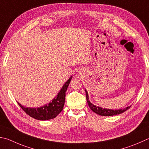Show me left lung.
<instances>
[{"mask_svg": "<svg viewBox=\"0 0 149 149\" xmlns=\"http://www.w3.org/2000/svg\"><path fill=\"white\" fill-rule=\"evenodd\" d=\"M85 93H86V100H87V103L89 107L91 108V109L93 111V112H94L96 114H98L99 115L101 116H113V115H117L118 114H120V113H123V112L126 111V110L129 109L130 108V106H129L128 107L125 108L124 109H118V110H113V109H103L102 107H100L98 106H96V105H93L91 102L89 101L88 100V93L85 90Z\"/></svg>", "mask_w": 149, "mask_h": 149, "instance_id": "1", "label": "left lung"}]
</instances>
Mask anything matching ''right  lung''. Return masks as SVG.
<instances>
[{
  "mask_svg": "<svg viewBox=\"0 0 149 149\" xmlns=\"http://www.w3.org/2000/svg\"><path fill=\"white\" fill-rule=\"evenodd\" d=\"M71 79L72 77L63 85L56 98L48 104L36 108L25 107L23 105H21L19 103H18V104L26 114L35 119L45 120L55 118L63 109L64 104L65 102L66 92Z\"/></svg>",
  "mask_w": 149,
  "mask_h": 149,
  "instance_id": "obj_1",
  "label": "right lung"
}]
</instances>
